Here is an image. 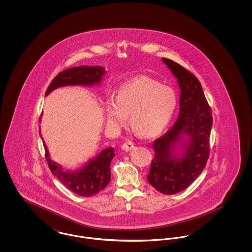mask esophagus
I'll return each instance as SVG.
<instances>
[{
  "instance_id": "obj_1",
  "label": "esophagus",
  "mask_w": 252,
  "mask_h": 252,
  "mask_svg": "<svg viewBox=\"0 0 252 252\" xmlns=\"http://www.w3.org/2000/svg\"><path fill=\"white\" fill-rule=\"evenodd\" d=\"M134 143L131 141H126L124 144H122V149L125 151H130L134 148Z\"/></svg>"
}]
</instances>
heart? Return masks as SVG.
I'll return each mask as SVG.
<instances>
[{
	"instance_id": "1",
	"label": "heart",
	"mask_w": 252,
	"mask_h": 252,
	"mask_svg": "<svg viewBox=\"0 0 252 252\" xmlns=\"http://www.w3.org/2000/svg\"><path fill=\"white\" fill-rule=\"evenodd\" d=\"M178 104L175 91L148 76H138L119 87L116 97L106 103L109 125H122L130 112V125L140 135L154 137L171 120Z\"/></svg>"
}]
</instances>
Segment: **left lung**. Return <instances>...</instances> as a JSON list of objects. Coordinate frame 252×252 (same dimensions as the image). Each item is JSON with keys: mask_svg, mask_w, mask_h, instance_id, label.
I'll list each match as a JSON object with an SVG mask.
<instances>
[{"mask_svg": "<svg viewBox=\"0 0 252 252\" xmlns=\"http://www.w3.org/2000/svg\"><path fill=\"white\" fill-rule=\"evenodd\" d=\"M162 61L178 78L180 113L173 126L152 144L155 154L147 180L157 191L174 194L191 185L206 166L213 116L195 75L173 60L162 59ZM182 133L189 137L185 143L179 142ZM178 142L183 144L181 156L174 153L175 148L179 149L175 145Z\"/></svg>", "mask_w": 252, "mask_h": 252, "instance_id": "obj_1", "label": "left lung"}]
</instances>
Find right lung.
<instances>
[{
  "label": "right lung",
  "instance_id": "obj_1",
  "mask_svg": "<svg viewBox=\"0 0 252 252\" xmlns=\"http://www.w3.org/2000/svg\"><path fill=\"white\" fill-rule=\"evenodd\" d=\"M104 73V68L100 66H80L66 69L60 72L52 80L46 91V95L55 89L62 86L98 84ZM43 146L45 149V158L52 174L57 177L67 189L75 194L86 197L93 196L104 190L109 183L111 176L109 166L111 159L115 156L114 148H106L96 158L91 159L82 169L68 172L63 170L60 164L49 158L45 144Z\"/></svg>",
  "mask_w": 252,
  "mask_h": 252
}]
</instances>
